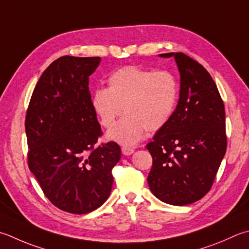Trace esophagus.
<instances>
[{
    "label": "esophagus",
    "mask_w": 249,
    "mask_h": 249,
    "mask_svg": "<svg viewBox=\"0 0 249 249\" xmlns=\"http://www.w3.org/2000/svg\"><path fill=\"white\" fill-rule=\"evenodd\" d=\"M122 153H123L124 155H131L134 153V149L123 147V148H122Z\"/></svg>",
    "instance_id": "esophagus-1"
}]
</instances>
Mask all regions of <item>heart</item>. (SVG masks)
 Instances as JSON below:
<instances>
[{"label":"heart","instance_id":"heart-1","mask_svg":"<svg viewBox=\"0 0 249 249\" xmlns=\"http://www.w3.org/2000/svg\"><path fill=\"white\" fill-rule=\"evenodd\" d=\"M179 95L177 79L168 71L145 70L126 66L111 73L108 89H98L90 105L99 123L110 128L107 139L122 145H134L144 130L157 131L172 118Z\"/></svg>","mask_w":249,"mask_h":249}]
</instances>
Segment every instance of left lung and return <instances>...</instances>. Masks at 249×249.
I'll use <instances>...</instances> for the list:
<instances>
[{"mask_svg": "<svg viewBox=\"0 0 249 249\" xmlns=\"http://www.w3.org/2000/svg\"><path fill=\"white\" fill-rule=\"evenodd\" d=\"M174 57L180 74L179 100L172 118L147 144L153 164L151 192L164 203L183 206L211 190L227 150L226 112L205 68L183 53Z\"/></svg>", "mask_w": 249, "mask_h": 249, "instance_id": "left-lung-1", "label": "left lung"}]
</instances>
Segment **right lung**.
<instances>
[{
    "label": "right lung",
    "mask_w": 249,
    "mask_h": 249,
    "mask_svg": "<svg viewBox=\"0 0 249 249\" xmlns=\"http://www.w3.org/2000/svg\"><path fill=\"white\" fill-rule=\"evenodd\" d=\"M100 57L63 56L43 72L26 116L28 164L44 194L61 211L87 213L109 197L118 143L94 148L101 136L91 109L89 76Z\"/></svg>",
    "instance_id": "obj_1"
}]
</instances>
